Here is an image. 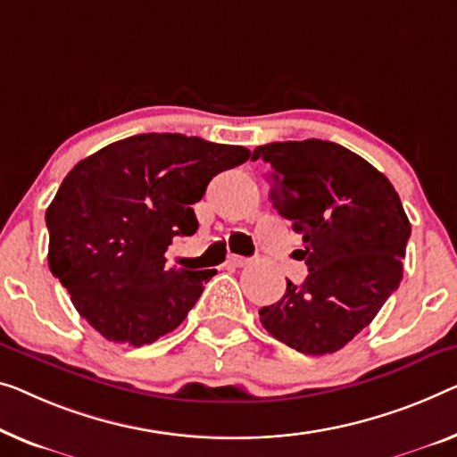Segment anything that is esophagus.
I'll return each mask as SVG.
<instances>
[{
  "mask_svg": "<svg viewBox=\"0 0 457 457\" xmlns=\"http://www.w3.org/2000/svg\"><path fill=\"white\" fill-rule=\"evenodd\" d=\"M228 264H231V267H244V264H248V258H246V256L231 254V256L228 258Z\"/></svg>",
  "mask_w": 457,
  "mask_h": 457,
  "instance_id": "34e87169",
  "label": "esophagus"
}]
</instances>
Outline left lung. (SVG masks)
<instances>
[{
  "mask_svg": "<svg viewBox=\"0 0 457 457\" xmlns=\"http://www.w3.org/2000/svg\"><path fill=\"white\" fill-rule=\"evenodd\" d=\"M252 160L270 166L272 207L294 221L310 270L258 312L261 322L305 355L343 349L403 281L411 221L400 196L370 162L332 141L267 143Z\"/></svg>",
  "mask_w": 457,
  "mask_h": 457,
  "instance_id": "obj_1",
  "label": "left lung"
}]
</instances>
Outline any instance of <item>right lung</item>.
<instances>
[{
    "instance_id": "right-lung-1",
    "label": "right lung",
    "mask_w": 457,
    "mask_h": 457,
    "mask_svg": "<svg viewBox=\"0 0 457 457\" xmlns=\"http://www.w3.org/2000/svg\"><path fill=\"white\" fill-rule=\"evenodd\" d=\"M250 155L242 145L143 133L73 166L45 215L49 267L94 330L143 346L179 328L217 270L168 267L163 254L199 228L190 205L211 179Z\"/></svg>"
}]
</instances>
